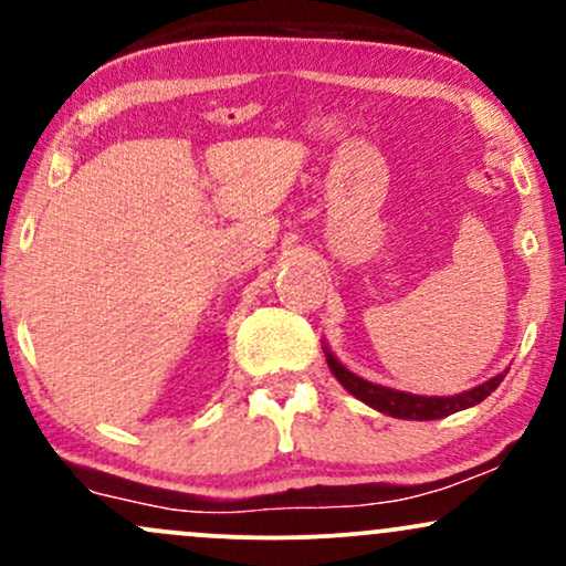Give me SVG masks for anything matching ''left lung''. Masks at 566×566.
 Returning a JSON list of instances; mask_svg holds the SVG:
<instances>
[{
  "instance_id": "1",
  "label": "left lung",
  "mask_w": 566,
  "mask_h": 566,
  "mask_svg": "<svg viewBox=\"0 0 566 566\" xmlns=\"http://www.w3.org/2000/svg\"><path fill=\"white\" fill-rule=\"evenodd\" d=\"M324 354H327V365L333 369V375L340 380V386L346 388L348 394H354L356 399L365 401V405H369L373 409H378V412L391 415V418H401V420H439L452 412H460V409H469L473 405H479V401H484L505 378V373H500L495 378L482 382V386L471 388V391H463V394H454V396H418V394L396 391V388H386V386H378V382L359 378V375H354L350 369L343 367L327 346H324Z\"/></svg>"
}]
</instances>
